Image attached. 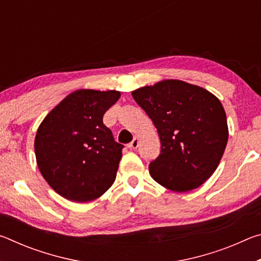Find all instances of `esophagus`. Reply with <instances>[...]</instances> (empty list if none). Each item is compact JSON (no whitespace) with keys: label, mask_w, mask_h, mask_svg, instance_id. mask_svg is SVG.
Returning <instances> with one entry per match:
<instances>
[{"label":"esophagus","mask_w":261,"mask_h":261,"mask_svg":"<svg viewBox=\"0 0 261 261\" xmlns=\"http://www.w3.org/2000/svg\"><path fill=\"white\" fill-rule=\"evenodd\" d=\"M138 145H139V138L138 137H135L134 140H132L130 144H127V147L131 149H136L137 147H138Z\"/></svg>","instance_id":"1"}]
</instances>
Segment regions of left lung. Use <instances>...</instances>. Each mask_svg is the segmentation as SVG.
Segmentation results:
<instances>
[{"label": "left lung", "mask_w": 261, "mask_h": 261, "mask_svg": "<svg viewBox=\"0 0 261 261\" xmlns=\"http://www.w3.org/2000/svg\"><path fill=\"white\" fill-rule=\"evenodd\" d=\"M155 125L161 152L149 163V174L162 187L187 192L208 179L228 141L226 112L205 88L166 79L132 92Z\"/></svg>", "instance_id": "8db88e82"}]
</instances>
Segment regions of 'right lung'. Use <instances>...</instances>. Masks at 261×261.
Wrapping results in <instances>:
<instances>
[{
    "label": "right lung",
    "mask_w": 261,
    "mask_h": 261,
    "mask_svg": "<svg viewBox=\"0 0 261 261\" xmlns=\"http://www.w3.org/2000/svg\"><path fill=\"white\" fill-rule=\"evenodd\" d=\"M120 96L118 91H74L38 127L34 151L39 170L65 199L94 200L116 178L124 146L115 141L102 118Z\"/></svg>",
    "instance_id": "obj_1"
}]
</instances>
